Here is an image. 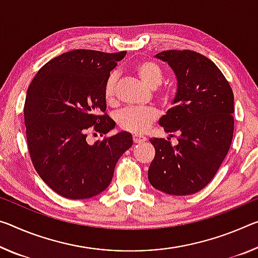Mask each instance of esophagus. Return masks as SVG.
I'll return each instance as SVG.
<instances>
[{
    "mask_svg": "<svg viewBox=\"0 0 258 258\" xmlns=\"http://www.w3.org/2000/svg\"><path fill=\"white\" fill-rule=\"evenodd\" d=\"M145 141H146V138H144V137H138V136L133 137L134 144H142V142H145Z\"/></svg>",
    "mask_w": 258,
    "mask_h": 258,
    "instance_id": "1",
    "label": "esophagus"
}]
</instances>
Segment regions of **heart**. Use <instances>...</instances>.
<instances>
[{"mask_svg":"<svg viewBox=\"0 0 258 258\" xmlns=\"http://www.w3.org/2000/svg\"><path fill=\"white\" fill-rule=\"evenodd\" d=\"M134 70H136L138 77L142 80V83L148 86L149 88H157L164 79V72L162 68L153 60L139 62ZM116 84L117 76L116 73H112L108 78L104 87V97L109 103H112L116 100ZM163 99H165V96H163ZM156 118L157 112L153 108H127L121 110L117 114V124L120 128L127 131V132L141 134L148 130L149 126L156 120Z\"/></svg>","mask_w":258,"mask_h":258,"instance_id":"obj_1","label":"heart"}]
</instances>
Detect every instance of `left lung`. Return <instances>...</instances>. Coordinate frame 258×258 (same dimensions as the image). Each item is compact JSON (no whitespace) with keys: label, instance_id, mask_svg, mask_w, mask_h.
Instances as JSON below:
<instances>
[{"label":"left lung","instance_id":"1","mask_svg":"<svg viewBox=\"0 0 258 258\" xmlns=\"http://www.w3.org/2000/svg\"><path fill=\"white\" fill-rule=\"evenodd\" d=\"M177 78L172 108L158 124L173 137L150 139L155 157L148 170L151 186L170 195H190L209 183L230 149L234 131V95L222 71L191 50H166L155 56Z\"/></svg>","mask_w":258,"mask_h":258}]
</instances>
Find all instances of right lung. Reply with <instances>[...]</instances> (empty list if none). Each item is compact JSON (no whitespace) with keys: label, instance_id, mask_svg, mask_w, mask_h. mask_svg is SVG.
<instances>
[{"label":"right lung","instance_id":"1","mask_svg":"<svg viewBox=\"0 0 258 258\" xmlns=\"http://www.w3.org/2000/svg\"><path fill=\"white\" fill-rule=\"evenodd\" d=\"M126 51H68L49 60L27 89L24 107L30 156L41 179L71 200L89 199L107 189L114 166L133 145L119 132L88 144L91 131L103 137L114 128L107 113L104 87Z\"/></svg>","mask_w":258,"mask_h":258}]
</instances>
